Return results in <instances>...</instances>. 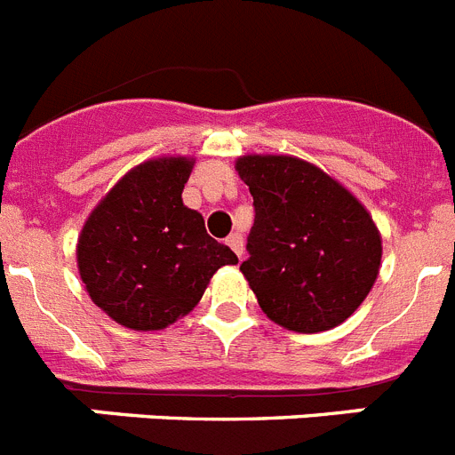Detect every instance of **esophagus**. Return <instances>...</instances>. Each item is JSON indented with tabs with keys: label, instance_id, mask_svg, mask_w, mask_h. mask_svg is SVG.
I'll return each mask as SVG.
<instances>
[{
	"label": "esophagus",
	"instance_id": "1",
	"mask_svg": "<svg viewBox=\"0 0 455 455\" xmlns=\"http://www.w3.org/2000/svg\"><path fill=\"white\" fill-rule=\"evenodd\" d=\"M228 246L232 248V251H235V255L239 257H243V251H246V248H243V236L239 235V232H235V235H230L228 236Z\"/></svg>",
	"mask_w": 455,
	"mask_h": 455
}]
</instances>
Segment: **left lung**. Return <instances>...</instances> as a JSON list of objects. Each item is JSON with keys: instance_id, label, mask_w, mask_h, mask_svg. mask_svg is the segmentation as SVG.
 <instances>
[{"instance_id": "1", "label": "left lung", "mask_w": 455, "mask_h": 455, "mask_svg": "<svg viewBox=\"0 0 455 455\" xmlns=\"http://www.w3.org/2000/svg\"><path fill=\"white\" fill-rule=\"evenodd\" d=\"M255 207L241 273L264 315L296 332L331 331L360 307L380 267L367 209L296 156L236 162Z\"/></svg>"}]
</instances>
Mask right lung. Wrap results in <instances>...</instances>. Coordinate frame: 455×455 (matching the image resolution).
<instances>
[{
    "instance_id": "1",
    "label": "right lung",
    "mask_w": 455,
    "mask_h": 455,
    "mask_svg": "<svg viewBox=\"0 0 455 455\" xmlns=\"http://www.w3.org/2000/svg\"><path fill=\"white\" fill-rule=\"evenodd\" d=\"M191 166L184 156L140 164L84 225L79 275L92 303L124 328H166L198 305L220 267L239 262L207 235L203 216L184 207Z\"/></svg>"
}]
</instances>
